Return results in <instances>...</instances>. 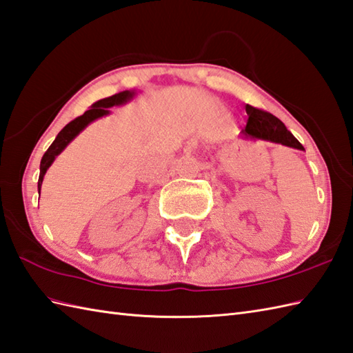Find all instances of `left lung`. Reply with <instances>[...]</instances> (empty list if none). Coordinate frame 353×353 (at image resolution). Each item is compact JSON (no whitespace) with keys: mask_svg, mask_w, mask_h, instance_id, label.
Here are the masks:
<instances>
[{"mask_svg":"<svg viewBox=\"0 0 353 353\" xmlns=\"http://www.w3.org/2000/svg\"><path fill=\"white\" fill-rule=\"evenodd\" d=\"M246 113L248 122L245 130L241 131L246 137L270 140V142L296 148V150H303L299 140L285 128V125L276 116L249 104H246Z\"/></svg>","mask_w":353,"mask_h":353,"instance_id":"8db88e82","label":"left lung"}]
</instances>
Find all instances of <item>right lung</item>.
<instances>
[{
  "label": "right lung",
  "mask_w": 353,
  "mask_h": 353,
  "mask_svg": "<svg viewBox=\"0 0 353 353\" xmlns=\"http://www.w3.org/2000/svg\"><path fill=\"white\" fill-rule=\"evenodd\" d=\"M132 95H134V93L125 90V92H121V93H116V95H113V97H108V98L97 101V103L92 105L90 110H88L81 116L75 117L74 121H70L66 125V127L59 132L56 140H54V142L51 143V146L48 148V151L43 154L42 160H41V175H39V181H37V190L39 192H41V185H42V181H43V175L46 174V169L51 166L54 159H56V157L65 150L70 140H72L78 134V132L83 131L85 127H88V125L92 121H95V119H98V117L107 114L108 107L127 103L128 99L132 98Z\"/></svg>",
  "instance_id": "add662e5"
}]
</instances>
